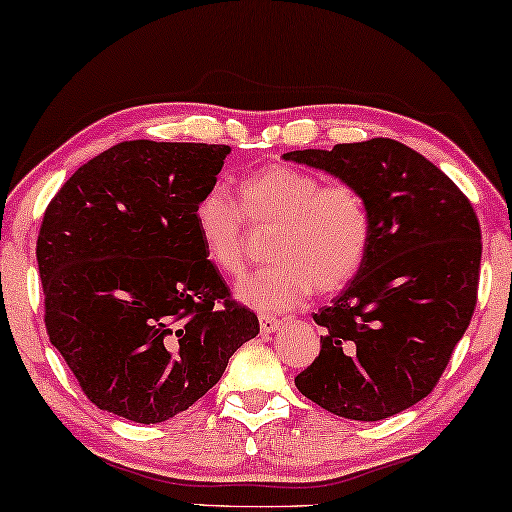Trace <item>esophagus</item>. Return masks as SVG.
Wrapping results in <instances>:
<instances>
[{"label":"esophagus","mask_w":512,"mask_h":512,"mask_svg":"<svg viewBox=\"0 0 512 512\" xmlns=\"http://www.w3.org/2000/svg\"><path fill=\"white\" fill-rule=\"evenodd\" d=\"M259 328H262L264 335H273L275 330L282 328V321L275 319V316H269V314H262L259 316Z\"/></svg>","instance_id":"34e87169"}]
</instances>
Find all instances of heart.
Listing matches in <instances>:
<instances>
[{
	"label": "heart",
	"mask_w": 512,
	"mask_h": 512,
	"mask_svg": "<svg viewBox=\"0 0 512 512\" xmlns=\"http://www.w3.org/2000/svg\"><path fill=\"white\" fill-rule=\"evenodd\" d=\"M248 223L275 227L273 266L239 282L237 296L262 312H289L310 294L342 291L362 269L371 241L367 200L351 184H326L294 166H266L239 182V205L209 189L193 207L207 262L225 275L248 264Z\"/></svg>",
	"instance_id": "b5f03b06"
}]
</instances>
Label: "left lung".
<instances>
[{"mask_svg":"<svg viewBox=\"0 0 512 512\" xmlns=\"http://www.w3.org/2000/svg\"><path fill=\"white\" fill-rule=\"evenodd\" d=\"M287 161L326 170L367 200L362 269L314 314L326 330L298 392L332 415L378 421L433 392L472 321L481 225L440 168L392 139L294 150Z\"/></svg>","mask_w":512,"mask_h":512,"instance_id":"obj_1","label":"left lung"}]
</instances>
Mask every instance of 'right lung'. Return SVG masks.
I'll list each match as a JSON object with an SVG mask.
<instances>
[{
  "mask_svg": "<svg viewBox=\"0 0 512 512\" xmlns=\"http://www.w3.org/2000/svg\"><path fill=\"white\" fill-rule=\"evenodd\" d=\"M230 145L125 141L45 209L36 259L50 342L97 408L159 424L205 396L257 337L207 262L193 207Z\"/></svg>",
  "mask_w": 512,
  "mask_h": 512,
  "instance_id": "1",
  "label": "right lung"
}]
</instances>
